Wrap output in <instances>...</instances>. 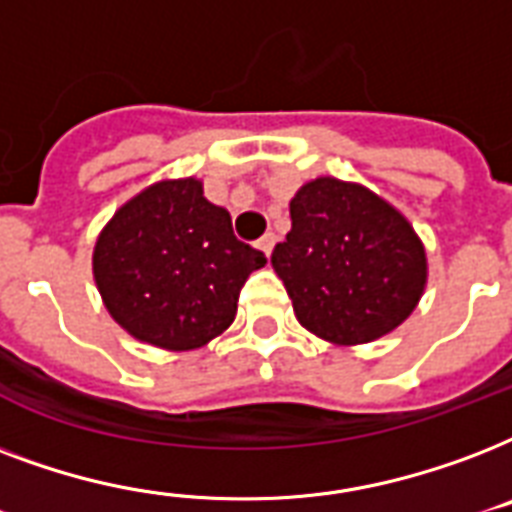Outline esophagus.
I'll use <instances>...</instances> for the list:
<instances>
[{"instance_id": "esophagus-1", "label": "esophagus", "mask_w": 512, "mask_h": 512, "mask_svg": "<svg viewBox=\"0 0 512 512\" xmlns=\"http://www.w3.org/2000/svg\"><path fill=\"white\" fill-rule=\"evenodd\" d=\"M275 243H277V237L272 235V232H267V235L259 240V251H264V256H269V253H272V248H275Z\"/></svg>"}]
</instances>
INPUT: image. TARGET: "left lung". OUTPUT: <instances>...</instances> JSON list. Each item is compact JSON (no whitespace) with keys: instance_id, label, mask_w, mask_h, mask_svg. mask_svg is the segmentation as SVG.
Masks as SVG:
<instances>
[{"instance_id":"8db88e82","label":"left lung","mask_w":512,"mask_h":512,"mask_svg":"<svg viewBox=\"0 0 512 512\" xmlns=\"http://www.w3.org/2000/svg\"><path fill=\"white\" fill-rule=\"evenodd\" d=\"M272 267L301 326L342 347L395 331L427 283L425 245L406 216L366 186L331 176L296 192Z\"/></svg>"}]
</instances>
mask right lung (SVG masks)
<instances>
[{
    "label": "right lung",
    "instance_id": "obj_1",
    "mask_svg": "<svg viewBox=\"0 0 512 512\" xmlns=\"http://www.w3.org/2000/svg\"><path fill=\"white\" fill-rule=\"evenodd\" d=\"M267 256L240 243L202 181H157L122 205L95 240L93 277L106 310L138 342L197 350L224 334L240 288Z\"/></svg>",
    "mask_w": 512,
    "mask_h": 512
}]
</instances>
